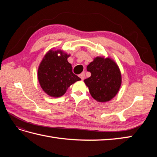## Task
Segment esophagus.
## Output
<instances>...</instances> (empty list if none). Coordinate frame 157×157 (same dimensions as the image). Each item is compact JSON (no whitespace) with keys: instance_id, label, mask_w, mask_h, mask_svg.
Wrapping results in <instances>:
<instances>
[{"instance_id":"esophagus-1","label":"esophagus","mask_w":157,"mask_h":157,"mask_svg":"<svg viewBox=\"0 0 157 157\" xmlns=\"http://www.w3.org/2000/svg\"><path fill=\"white\" fill-rule=\"evenodd\" d=\"M79 77L81 78L82 80H84V78H85V73H82L81 74L79 75Z\"/></svg>"}]
</instances>
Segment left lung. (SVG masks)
Wrapping results in <instances>:
<instances>
[{"instance_id":"1","label":"left lung","mask_w":157,"mask_h":157,"mask_svg":"<svg viewBox=\"0 0 157 157\" xmlns=\"http://www.w3.org/2000/svg\"><path fill=\"white\" fill-rule=\"evenodd\" d=\"M87 71L91 76L84 79V83L93 98L105 102L115 97L121 87V74L113 59L96 56L87 66Z\"/></svg>"}]
</instances>
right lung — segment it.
I'll use <instances>...</instances> for the list:
<instances>
[{
  "instance_id": "add662e5",
  "label": "right lung",
  "mask_w": 157,
  "mask_h": 157,
  "mask_svg": "<svg viewBox=\"0 0 157 157\" xmlns=\"http://www.w3.org/2000/svg\"><path fill=\"white\" fill-rule=\"evenodd\" d=\"M69 56L61 50L51 49L45 55L39 65L38 79L40 85L44 92L51 97L63 96L70 86L81 80L72 71L71 64L67 61Z\"/></svg>"
}]
</instances>
